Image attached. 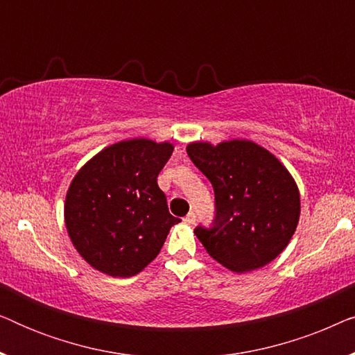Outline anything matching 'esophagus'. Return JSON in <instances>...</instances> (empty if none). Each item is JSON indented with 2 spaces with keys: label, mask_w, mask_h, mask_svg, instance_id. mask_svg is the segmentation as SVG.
<instances>
[{
  "label": "esophagus",
  "mask_w": 355,
  "mask_h": 355,
  "mask_svg": "<svg viewBox=\"0 0 355 355\" xmlns=\"http://www.w3.org/2000/svg\"><path fill=\"white\" fill-rule=\"evenodd\" d=\"M196 220H197V215L193 211H191V213H187V216L184 218V221L187 223V225H193V223H196Z\"/></svg>",
  "instance_id": "34e87169"
}]
</instances>
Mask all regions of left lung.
Segmentation results:
<instances>
[{
  "mask_svg": "<svg viewBox=\"0 0 355 355\" xmlns=\"http://www.w3.org/2000/svg\"><path fill=\"white\" fill-rule=\"evenodd\" d=\"M187 155L215 191L211 226L193 231L210 257L236 273L275 260L300 215L299 189L288 169L250 140L193 142Z\"/></svg>",
  "mask_w": 355,
  "mask_h": 355,
  "instance_id": "obj_1",
  "label": "left lung"
}]
</instances>
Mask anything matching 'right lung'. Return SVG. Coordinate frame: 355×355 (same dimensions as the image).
Masks as SVG:
<instances>
[{
	"mask_svg": "<svg viewBox=\"0 0 355 355\" xmlns=\"http://www.w3.org/2000/svg\"><path fill=\"white\" fill-rule=\"evenodd\" d=\"M171 144L123 140L101 150L72 179L64 220L72 244L87 263L129 278L159 254L173 225L157 178Z\"/></svg>",
	"mask_w": 355,
	"mask_h": 355,
	"instance_id": "add662e5",
	"label": "right lung"
}]
</instances>
